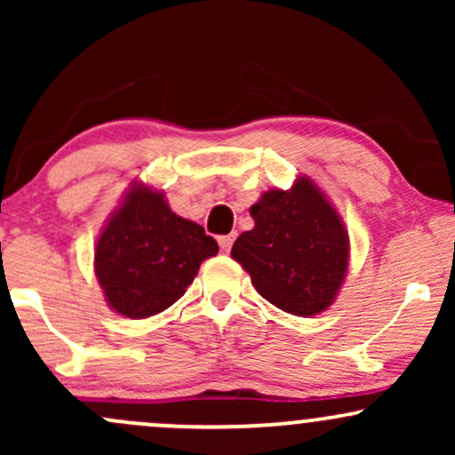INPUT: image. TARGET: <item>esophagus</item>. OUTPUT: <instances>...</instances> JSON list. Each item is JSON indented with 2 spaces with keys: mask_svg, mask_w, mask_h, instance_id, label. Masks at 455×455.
<instances>
[{
  "mask_svg": "<svg viewBox=\"0 0 455 455\" xmlns=\"http://www.w3.org/2000/svg\"><path fill=\"white\" fill-rule=\"evenodd\" d=\"M233 242H235V233H231V235H222V237L218 239V243H220L222 252H231Z\"/></svg>",
  "mask_w": 455,
  "mask_h": 455,
  "instance_id": "esophagus-1",
  "label": "esophagus"
}]
</instances>
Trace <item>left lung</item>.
<instances>
[{
	"mask_svg": "<svg viewBox=\"0 0 455 455\" xmlns=\"http://www.w3.org/2000/svg\"><path fill=\"white\" fill-rule=\"evenodd\" d=\"M252 231L233 243L254 289L295 316L327 310L348 267V235L325 195L307 177L291 190H269L250 207Z\"/></svg>",
	"mask_w": 455,
	"mask_h": 455,
	"instance_id": "8db88e82",
	"label": "left lung"
}]
</instances>
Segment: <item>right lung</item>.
Returning a JSON list of instances; mask_svg holds the SVG:
<instances>
[{"label":"right lung","mask_w":455,"mask_h":455,"mask_svg":"<svg viewBox=\"0 0 455 455\" xmlns=\"http://www.w3.org/2000/svg\"><path fill=\"white\" fill-rule=\"evenodd\" d=\"M216 252V239L201 224L177 216L162 192L139 184L98 239L96 278L115 312L148 318L173 306Z\"/></svg>","instance_id":"obj_1"}]
</instances>
